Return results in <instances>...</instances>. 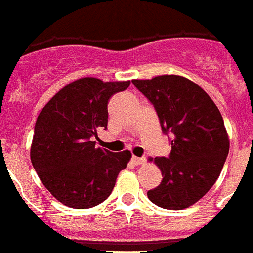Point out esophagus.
<instances>
[{
  "instance_id": "34e87169",
  "label": "esophagus",
  "mask_w": 253,
  "mask_h": 253,
  "mask_svg": "<svg viewBox=\"0 0 253 253\" xmlns=\"http://www.w3.org/2000/svg\"><path fill=\"white\" fill-rule=\"evenodd\" d=\"M131 161H132L135 165H141V164H144L145 162V159L144 157H136V156H132Z\"/></svg>"
}]
</instances>
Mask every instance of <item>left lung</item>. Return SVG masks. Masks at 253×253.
<instances>
[{
    "label": "left lung",
    "mask_w": 253,
    "mask_h": 253,
    "mask_svg": "<svg viewBox=\"0 0 253 253\" xmlns=\"http://www.w3.org/2000/svg\"><path fill=\"white\" fill-rule=\"evenodd\" d=\"M155 106L162 132L171 133L169 157H156L162 180L148 198L161 208L184 209L218 179L230 141L218 108L196 83L179 75L133 79Z\"/></svg>",
    "instance_id": "8db88e82"
}]
</instances>
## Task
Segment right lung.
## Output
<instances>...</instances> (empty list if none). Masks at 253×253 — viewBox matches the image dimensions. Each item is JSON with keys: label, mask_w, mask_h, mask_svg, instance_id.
Instances as JSON below:
<instances>
[{"label": "right lung", "mask_w": 253, "mask_h": 253, "mask_svg": "<svg viewBox=\"0 0 253 253\" xmlns=\"http://www.w3.org/2000/svg\"><path fill=\"white\" fill-rule=\"evenodd\" d=\"M127 82L82 78L67 84L42 108L35 125L31 162L46 190L70 208L98 205L112 194L130 151L96 147L98 128L108 126V102Z\"/></svg>", "instance_id": "obj_1"}]
</instances>
